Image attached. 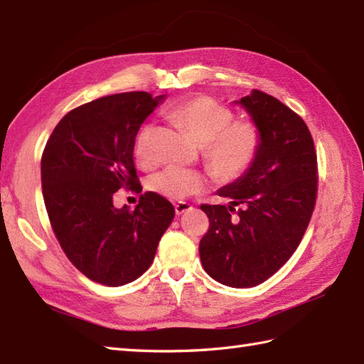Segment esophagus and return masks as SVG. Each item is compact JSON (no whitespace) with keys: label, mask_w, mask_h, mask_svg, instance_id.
Wrapping results in <instances>:
<instances>
[{"label":"esophagus","mask_w":364,"mask_h":364,"mask_svg":"<svg viewBox=\"0 0 364 364\" xmlns=\"http://www.w3.org/2000/svg\"><path fill=\"white\" fill-rule=\"evenodd\" d=\"M191 210H192V206H191L189 203H186V202H178V203H175V213H176V215L184 214V213H188V211H191Z\"/></svg>","instance_id":"1"}]
</instances>
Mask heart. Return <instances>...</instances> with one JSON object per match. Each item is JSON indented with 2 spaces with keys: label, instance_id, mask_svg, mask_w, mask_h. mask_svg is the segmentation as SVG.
<instances>
[{
  "label": "heart",
  "instance_id": "heart-1",
  "mask_svg": "<svg viewBox=\"0 0 364 364\" xmlns=\"http://www.w3.org/2000/svg\"><path fill=\"white\" fill-rule=\"evenodd\" d=\"M170 117L186 128L200 145H206V162L220 180L230 181L242 175L259 150L258 128L249 122L233 123V112L208 97H196L178 105L170 112ZM150 129V127H144L134 142L136 159L142 166L151 162ZM205 186V175L180 166H167L149 180L151 192L170 200H183L197 194Z\"/></svg>",
  "mask_w": 364,
  "mask_h": 364
}]
</instances>
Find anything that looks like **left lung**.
Segmentation results:
<instances>
[{"label": "left lung", "instance_id": "left-lung-1", "mask_svg": "<svg viewBox=\"0 0 364 364\" xmlns=\"http://www.w3.org/2000/svg\"><path fill=\"white\" fill-rule=\"evenodd\" d=\"M235 105L258 128L259 150L241 176L218 191L230 198L227 206H200L210 228L198 252L215 282L250 288L272 277L299 247L314 210L318 164L310 129L280 100L253 89Z\"/></svg>", "mask_w": 364, "mask_h": 364}]
</instances>
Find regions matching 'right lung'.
Listing matches in <instances>:
<instances>
[{
	"label": "right lung",
	"instance_id": "1",
	"mask_svg": "<svg viewBox=\"0 0 364 364\" xmlns=\"http://www.w3.org/2000/svg\"><path fill=\"white\" fill-rule=\"evenodd\" d=\"M166 95L127 92L94 100L58 123L43 150L42 192L58 241L73 266L106 286L134 282L153 262L173 220L170 202L154 192L134 211L115 208L120 189H142L134 142Z\"/></svg>",
	"mask_w": 364,
	"mask_h": 364
}]
</instances>
